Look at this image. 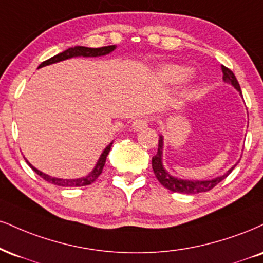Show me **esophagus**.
I'll list each match as a JSON object with an SVG mask.
<instances>
[{"label":"esophagus","mask_w":263,"mask_h":263,"mask_svg":"<svg viewBox=\"0 0 263 263\" xmlns=\"http://www.w3.org/2000/svg\"><path fill=\"white\" fill-rule=\"evenodd\" d=\"M148 126V121L145 119H136L134 122H132L131 128L134 131H141V129L145 128Z\"/></svg>","instance_id":"obj_1"}]
</instances>
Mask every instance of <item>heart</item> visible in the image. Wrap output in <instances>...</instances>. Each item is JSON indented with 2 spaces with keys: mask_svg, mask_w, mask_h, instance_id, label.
Wrapping results in <instances>:
<instances>
[{
  "mask_svg": "<svg viewBox=\"0 0 263 263\" xmlns=\"http://www.w3.org/2000/svg\"><path fill=\"white\" fill-rule=\"evenodd\" d=\"M189 76V71L186 68L180 67V66H167L164 67L162 71L159 72V78L163 83L174 84L179 83L185 80Z\"/></svg>",
  "mask_w": 263,
  "mask_h": 263,
  "instance_id": "1",
  "label": "heart"
}]
</instances>
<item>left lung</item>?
<instances>
[{
    "instance_id": "8db88e82",
    "label": "left lung",
    "mask_w": 263,
    "mask_h": 263,
    "mask_svg": "<svg viewBox=\"0 0 263 263\" xmlns=\"http://www.w3.org/2000/svg\"><path fill=\"white\" fill-rule=\"evenodd\" d=\"M223 71V81L228 84H232L236 90L239 91L240 96L242 97L241 89H240L239 82L236 80L235 74L230 71L229 68H227L226 66H222ZM163 147H164V137L162 135L159 136V143H158V152L157 154L152 158V167H153V172L156 174L158 181H159L164 187L170 190L173 192H180V194H187V195H196L200 194V192H207L218 185L223 179H226L230 173L233 172V169L235 165L230 167L229 170L223 175L217 176V178L208 179V180H187V179H180L176 176L170 175L166 172V169L163 165Z\"/></svg>"
}]
</instances>
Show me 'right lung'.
<instances>
[{
    "mask_svg": "<svg viewBox=\"0 0 263 263\" xmlns=\"http://www.w3.org/2000/svg\"><path fill=\"white\" fill-rule=\"evenodd\" d=\"M115 49H116L115 45L97 47V49L96 47H85V46L69 47V49L58 53V55L53 56V58L46 60V61H44V62H41L37 68L45 67V66L52 65V63H56L60 61H65V60H68L72 58H99V56H104V55H107V53L112 52ZM111 145H112V142L106 145L105 149H104L103 153L100 154L99 159H98L94 169L91 170L88 175L82 176V178H78V179H60V178H55V176H50V175H47V174L37 170L36 167H34L29 162H28L27 159H25V162L29 164V166L37 174V175H40L41 178H43L47 182L53 183V185H58V186H63V187H78V186L90 185L91 182H94L98 179V176L100 175L101 172H103L104 165H105L106 157H107V154H109L110 149H111Z\"/></svg>",
    "mask_w": 263,
    "mask_h": 263,
    "instance_id": "add662e5",
    "label": "right lung"
}]
</instances>
